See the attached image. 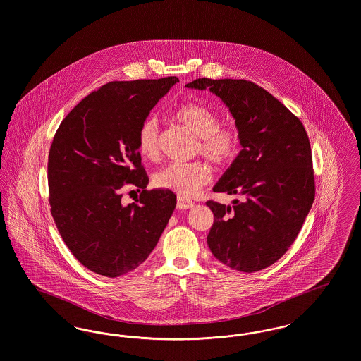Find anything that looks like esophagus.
Wrapping results in <instances>:
<instances>
[{"mask_svg":"<svg viewBox=\"0 0 361 361\" xmlns=\"http://www.w3.org/2000/svg\"><path fill=\"white\" fill-rule=\"evenodd\" d=\"M193 206H195V203H192L188 199H185L183 196L177 197V208L178 209H189V208H192Z\"/></svg>","mask_w":361,"mask_h":361,"instance_id":"1","label":"esophagus"}]
</instances>
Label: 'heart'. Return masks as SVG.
<instances>
[{
  "label": "heart",
  "instance_id": "heart-1",
  "mask_svg": "<svg viewBox=\"0 0 361 361\" xmlns=\"http://www.w3.org/2000/svg\"><path fill=\"white\" fill-rule=\"evenodd\" d=\"M173 118L199 137L197 153L215 165L230 162L238 152L240 134L234 127L219 126L218 115L202 103H185L174 109ZM139 153L149 161L159 158V131L153 118L142 121L137 133ZM212 180V169L203 161L171 164L155 174L157 187L190 197Z\"/></svg>",
  "mask_w": 361,
  "mask_h": 361
}]
</instances>
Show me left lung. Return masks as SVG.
Wrapping results in <instances>:
<instances>
[{
	"label": "left lung",
	"mask_w": 361,
	"mask_h": 361,
	"mask_svg": "<svg viewBox=\"0 0 361 361\" xmlns=\"http://www.w3.org/2000/svg\"><path fill=\"white\" fill-rule=\"evenodd\" d=\"M185 86L208 89L224 102L242 146L212 189L243 199L233 206L207 202L214 214L208 247L231 269L261 271L288 250L315 197L306 130L287 106L250 81L199 78Z\"/></svg>",
	"instance_id": "8db88e82"
}]
</instances>
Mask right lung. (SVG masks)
Listing matches in <instances>:
<instances>
[{
    "instance_id": "right-lung-1",
    "label": "right lung",
    "mask_w": 361,
    "mask_h": 361,
    "mask_svg": "<svg viewBox=\"0 0 361 361\" xmlns=\"http://www.w3.org/2000/svg\"><path fill=\"white\" fill-rule=\"evenodd\" d=\"M176 82L114 81L86 96L61 123L49 154V190L58 231L94 274L126 275L150 256L176 208L169 189L147 190L137 133ZM128 183L142 192L121 203Z\"/></svg>"
}]
</instances>
